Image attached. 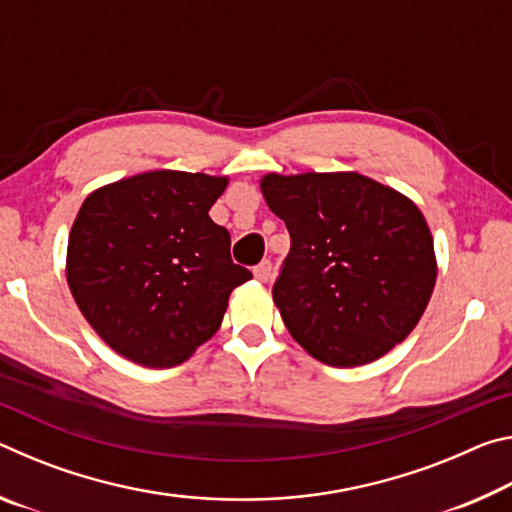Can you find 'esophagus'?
<instances>
[{
	"instance_id": "34e87169",
	"label": "esophagus",
	"mask_w": 512,
	"mask_h": 512,
	"mask_svg": "<svg viewBox=\"0 0 512 512\" xmlns=\"http://www.w3.org/2000/svg\"><path fill=\"white\" fill-rule=\"evenodd\" d=\"M271 273H273V266H271V262H268V259H264V262H259V264L255 266V271H253L255 280H259V282H268V280H271Z\"/></svg>"
}]
</instances>
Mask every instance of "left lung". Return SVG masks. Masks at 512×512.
Returning <instances> with one entry per match:
<instances>
[{
  "instance_id": "1",
  "label": "left lung",
  "mask_w": 512,
  "mask_h": 512,
  "mask_svg": "<svg viewBox=\"0 0 512 512\" xmlns=\"http://www.w3.org/2000/svg\"><path fill=\"white\" fill-rule=\"evenodd\" d=\"M259 185L291 235L273 302L293 339L336 368L402 343L438 275L418 205L357 171L266 173Z\"/></svg>"
}]
</instances>
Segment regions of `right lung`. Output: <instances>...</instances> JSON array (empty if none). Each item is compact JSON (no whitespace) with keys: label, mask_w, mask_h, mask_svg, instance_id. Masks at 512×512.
I'll list each match as a JSON object with an SVG mask.
<instances>
[{"label":"right lung","mask_w":512,"mask_h":512,"mask_svg":"<svg viewBox=\"0 0 512 512\" xmlns=\"http://www.w3.org/2000/svg\"><path fill=\"white\" fill-rule=\"evenodd\" d=\"M228 178L146 171L94 189L67 241V284L112 350L173 368L221 327L230 293L253 273L232 262L210 219Z\"/></svg>","instance_id":"obj_1"}]
</instances>
